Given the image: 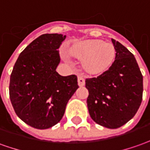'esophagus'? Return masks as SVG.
<instances>
[{"label": "esophagus", "mask_w": 150, "mask_h": 150, "mask_svg": "<svg viewBox=\"0 0 150 150\" xmlns=\"http://www.w3.org/2000/svg\"><path fill=\"white\" fill-rule=\"evenodd\" d=\"M78 84L80 87H82V86H83L85 84V80H84V79L82 76H78Z\"/></svg>", "instance_id": "1"}]
</instances>
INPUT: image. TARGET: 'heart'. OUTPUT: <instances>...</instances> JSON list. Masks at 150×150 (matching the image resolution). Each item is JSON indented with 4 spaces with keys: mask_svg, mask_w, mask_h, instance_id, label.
<instances>
[{
    "mask_svg": "<svg viewBox=\"0 0 150 150\" xmlns=\"http://www.w3.org/2000/svg\"><path fill=\"white\" fill-rule=\"evenodd\" d=\"M69 52L72 57L83 60V69L93 75L107 71L116 57V51L112 44L98 39L75 42L70 47Z\"/></svg>",
    "mask_w": 150,
    "mask_h": 150,
    "instance_id": "b5f03b06",
    "label": "heart"
}]
</instances>
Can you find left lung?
I'll return each instance as SVG.
<instances>
[{"mask_svg":"<svg viewBox=\"0 0 150 150\" xmlns=\"http://www.w3.org/2000/svg\"><path fill=\"white\" fill-rule=\"evenodd\" d=\"M116 51L112 65L96 78L86 79L89 115L97 124L110 129L125 125L139 109L143 95V76L134 55L112 39Z\"/></svg>","mask_w":150,"mask_h":150,"instance_id":"1","label":"left lung"}]
</instances>
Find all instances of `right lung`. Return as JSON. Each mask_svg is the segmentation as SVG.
<instances>
[{"instance_id": "obj_1", "label": "right lung", "mask_w": 150, "mask_h": 150, "mask_svg": "<svg viewBox=\"0 0 150 150\" xmlns=\"http://www.w3.org/2000/svg\"><path fill=\"white\" fill-rule=\"evenodd\" d=\"M66 35L42 34L19 54L10 80V98L15 113L36 129L55 126L64 116L68 101L79 88L77 76H62L56 69Z\"/></svg>"}]
</instances>
